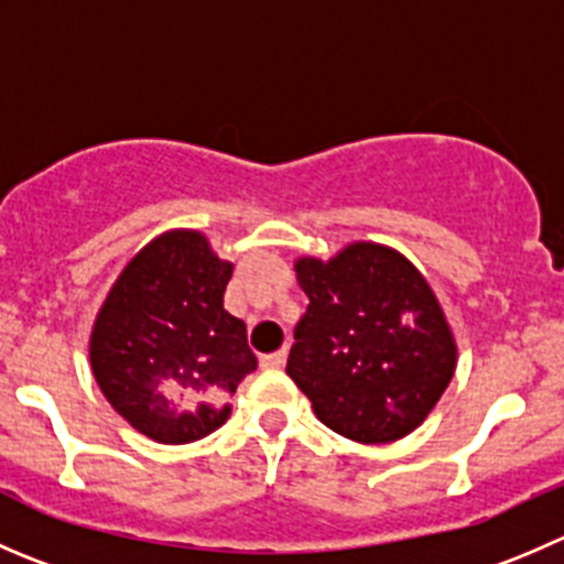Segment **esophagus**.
I'll use <instances>...</instances> for the list:
<instances>
[{"label":"esophagus","instance_id":"34e87169","mask_svg":"<svg viewBox=\"0 0 564 564\" xmlns=\"http://www.w3.org/2000/svg\"><path fill=\"white\" fill-rule=\"evenodd\" d=\"M283 364H286V349H278V352L261 355V366H264V369H281Z\"/></svg>","mask_w":564,"mask_h":564}]
</instances>
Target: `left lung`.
Instances as JSON below:
<instances>
[{"mask_svg": "<svg viewBox=\"0 0 564 564\" xmlns=\"http://www.w3.org/2000/svg\"><path fill=\"white\" fill-rule=\"evenodd\" d=\"M308 308L286 375L316 419L358 444L413 433L455 375L457 347L430 283L397 250L355 242L330 261L300 259Z\"/></svg>", "mask_w": 564, "mask_h": 564, "instance_id": "1", "label": "left lung"}]
</instances>
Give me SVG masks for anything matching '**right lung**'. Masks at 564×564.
<instances>
[{
	"label": "right lung",
	"instance_id": "add662e5",
	"mask_svg": "<svg viewBox=\"0 0 564 564\" xmlns=\"http://www.w3.org/2000/svg\"><path fill=\"white\" fill-rule=\"evenodd\" d=\"M231 264L198 231L145 245L115 281L90 336L107 402L160 444L206 438L228 419L239 382L259 366L248 327L223 308Z\"/></svg>",
	"mask_w": 564,
	"mask_h": 564
}]
</instances>
